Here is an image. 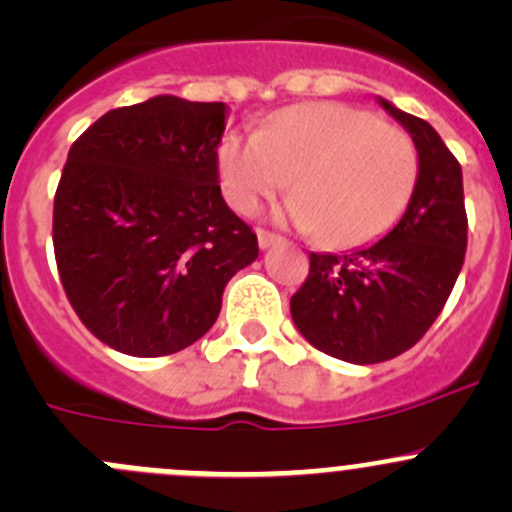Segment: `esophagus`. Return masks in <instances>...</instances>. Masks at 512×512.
Wrapping results in <instances>:
<instances>
[{
  "instance_id": "34e87169",
  "label": "esophagus",
  "mask_w": 512,
  "mask_h": 512,
  "mask_svg": "<svg viewBox=\"0 0 512 512\" xmlns=\"http://www.w3.org/2000/svg\"><path fill=\"white\" fill-rule=\"evenodd\" d=\"M257 242H260L262 250H267V247L277 245V242H282V235H277V232H270V230H257Z\"/></svg>"
}]
</instances>
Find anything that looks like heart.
I'll list each match as a JSON object with an SVG mask.
<instances>
[{
    "mask_svg": "<svg viewBox=\"0 0 512 512\" xmlns=\"http://www.w3.org/2000/svg\"><path fill=\"white\" fill-rule=\"evenodd\" d=\"M292 188V223L324 245L359 247L384 235L418 183V148L401 128L344 103H302L260 131L220 146V185L242 215Z\"/></svg>",
    "mask_w": 512,
    "mask_h": 512,
    "instance_id": "obj_1",
    "label": "heart"
}]
</instances>
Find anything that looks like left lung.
Instances as JSON below:
<instances>
[{"mask_svg": "<svg viewBox=\"0 0 512 512\" xmlns=\"http://www.w3.org/2000/svg\"><path fill=\"white\" fill-rule=\"evenodd\" d=\"M381 106L411 133L418 183L399 225L344 255H309L292 294V319L312 347L352 364H379L411 349L441 314L468 245L461 163L431 123Z\"/></svg>", "mask_w": 512, "mask_h": 512, "instance_id": "left-lung-1", "label": "left lung"}]
</instances>
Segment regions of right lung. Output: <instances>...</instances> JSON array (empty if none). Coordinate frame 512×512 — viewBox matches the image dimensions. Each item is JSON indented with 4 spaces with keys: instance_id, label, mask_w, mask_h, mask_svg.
<instances>
[{
    "instance_id": "1",
    "label": "right lung",
    "mask_w": 512,
    "mask_h": 512,
    "mask_svg": "<svg viewBox=\"0 0 512 512\" xmlns=\"http://www.w3.org/2000/svg\"><path fill=\"white\" fill-rule=\"evenodd\" d=\"M225 103L156 96L113 108L71 146L54 195L66 299L111 349L165 356L215 324L257 235L220 193Z\"/></svg>"
}]
</instances>
